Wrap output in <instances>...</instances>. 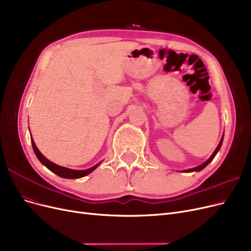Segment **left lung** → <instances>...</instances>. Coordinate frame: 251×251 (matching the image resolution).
<instances>
[{
    "label": "left lung",
    "mask_w": 251,
    "mask_h": 251,
    "mask_svg": "<svg viewBox=\"0 0 251 251\" xmlns=\"http://www.w3.org/2000/svg\"><path fill=\"white\" fill-rule=\"evenodd\" d=\"M222 141H224V136H222V138L220 140V143H219V145L217 146V148H216V150L214 151V153H213L212 155H211V157L210 158L206 161V162H203L202 164H201V165H199V166H197V168H193V169H189V170H185V171H183V172H185V173H190V172H200V171H201L202 169H205L206 166L213 160L214 159V157H215V155L217 154V152L219 151V149H220V147H221V145H222Z\"/></svg>",
    "instance_id": "1"
}]
</instances>
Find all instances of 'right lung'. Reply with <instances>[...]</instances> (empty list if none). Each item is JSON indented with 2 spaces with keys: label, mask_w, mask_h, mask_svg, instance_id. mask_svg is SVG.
Wrapping results in <instances>:
<instances>
[{
  "label": "right lung",
  "mask_w": 251,
  "mask_h": 251,
  "mask_svg": "<svg viewBox=\"0 0 251 251\" xmlns=\"http://www.w3.org/2000/svg\"><path fill=\"white\" fill-rule=\"evenodd\" d=\"M32 141V146H33V150L37 156V158L39 159V161L45 165L46 168H48L50 171H51L52 173H54L55 175H58L59 177L61 178H65V179H78V178H82L85 177V176L89 175L90 173H92L95 169H97L98 166L100 165V163H97L96 165L92 166V168L85 170V171H76V170H70L67 168H64V166H60L58 164H55L51 161H50L49 159H46L45 157L40 153V151L38 150V148L36 147L33 138H31Z\"/></svg>",
  "instance_id": "add662e5"
}]
</instances>
